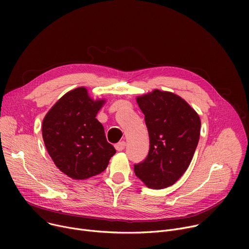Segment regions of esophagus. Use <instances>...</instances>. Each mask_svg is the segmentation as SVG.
I'll return each instance as SVG.
<instances>
[{
  "label": "esophagus",
  "mask_w": 249,
  "mask_h": 249,
  "mask_svg": "<svg viewBox=\"0 0 249 249\" xmlns=\"http://www.w3.org/2000/svg\"><path fill=\"white\" fill-rule=\"evenodd\" d=\"M125 146H126V143H125V141L118 142L117 144H115V148H116V150H117V151H122V150H124Z\"/></svg>",
  "instance_id": "obj_1"
}]
</instances>
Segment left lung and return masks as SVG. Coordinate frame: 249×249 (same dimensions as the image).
I'll list each match as a JSON object with an SVG mask.
<instances>
[{
  "mask_svg": "<svg viewBox=\"0 0 249 249\" xmlns=\"http://www.w3.org/2000/svg\"><path fill=\"white\" fill-rule=\"evenodd\" d=\"M136 100L144 114L149 151L134 164L135 175L148 188H167L192 161L200 138V117L185 100L168 91L154 89Z\"/></svg>",
  "mask_w": 249,
  "mask_h": 249,
  "instance_id": "1",
  "label": "left lung"
}]
</instances>
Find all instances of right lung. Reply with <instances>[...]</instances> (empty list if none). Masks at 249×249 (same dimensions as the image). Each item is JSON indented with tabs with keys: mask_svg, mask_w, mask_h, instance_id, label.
Listing matches in <instances>:
<instances>
[{
	"mask_svg": "<svg viewBox=\"0 0 249 249\" xmlns=\"http://www.w3.org/2000/svg\"><path fill=\"white\" fill-rule=\"evenodd\" d=\"M104 100H91L85 88L59 99L42 124L45 147L60 171L74 179L97 176L116 153L96 116Z\"/></svg>",
	"mask_w": 249,
	"mask_h": 249,
	"instance_id": "add662e5",
	"label": "right lung"
}]
</instances>
